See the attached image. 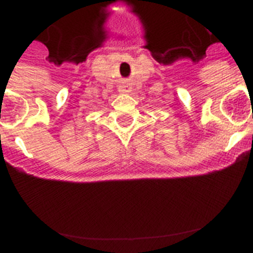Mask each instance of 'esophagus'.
I'll list each match as a JSON object with an SVG mask.
<instances>
[{"label":"esophagus","mask_w":253,"mask_h":253,"mask_svg":"<svg viewBox=\"0 0 253 253\" xmlns=\"http://www.w3.org/2000/svg\"><path fill=\"white\" fill-rule=\"evenodd\" d=\"M119 92H122V93L130 92V87H129L128 84H122V86L119 87Z\"/></svg>","instance_id":"1"}]
</instances>
